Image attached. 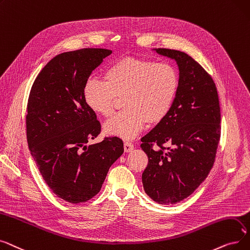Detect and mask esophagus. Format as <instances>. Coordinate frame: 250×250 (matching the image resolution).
I'll use <instances>...</instances> for the list:
<instances>
[{"instance_id":"obj_1","label":"esophagus","mask_w":250,"mask_h":250,"mask_svg":"<svg viewBox=\"0 0 250 250\" xmlns=\"http://www.w3.org/2000/svg\"><path fill=\"white\" fill-rule=\"evenodd\" d=\"M133 149H134L133 144H131V142H129V141H126L125 144H124V150H125V152H130V151H132Z\"/></svg>"}]
</instances>
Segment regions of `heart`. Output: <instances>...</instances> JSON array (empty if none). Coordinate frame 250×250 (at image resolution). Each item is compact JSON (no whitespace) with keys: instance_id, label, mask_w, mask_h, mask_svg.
<instances>
[{"instance_id":"obj_1","label":"heart","mask_w":250,"mask_h":250,"mask_svg":"<svg viewBox=\"0 0 250 250\" xmlns=\"http://www.w3.org/2000/svg\"><path fill=\"white\" fill-rule=\"evenodd\" d=\"M179 89V75L169 63L124 58L105 70L104 80L88 79L83 97L89 108L110 118L118 99L124 111L104 126L105 134L133 139L146 123L162 122L170 113Z\"/></svg>"}]
</instances>
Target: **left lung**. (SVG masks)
Returning a JSON list of instances; mask_svg holds the SVG:
<instances>
[{
	"label": "left lung",
	"instance_id": "1",
	"mask_svg": "<svg viewBox=\"0 0 250 250\" xmlns=\"http://www.w3.org/2000/svg\"><path fill=\"white\" fill-rule=\"evenodd\" d=\"M152 51L176 61L179 89L168 116L141 138L148 158L142 185L156 203L173 205L192 194L212 168L221 135L220 104L215 82L194 59L176 50Z\"/></svg>",
	"mask_w": 250,
	"mask_h": 250
}]
</instances>
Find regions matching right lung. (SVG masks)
Returning <instances> with one entry per match:
<instances>
[{
  "label": "right lung",
  "mask_w": 250,
  "mask_h": 250,
  "mask_svg": "<svg viewBox=\"0 0 250 250\" xmlns=\"http://www.w3.org/2000/svg\"><path fill=\"white\" fill-rule=\"evenodd\" d=\"M112 54L82 49L56 56L35 78L27 104L28 147L52 191L79 204L97 195L111 166L124 152L119 137L87 146L101 132L83 88L92 71Z\"/></svg>",
  "instance_id": "add662e5"
}]
</instances>
